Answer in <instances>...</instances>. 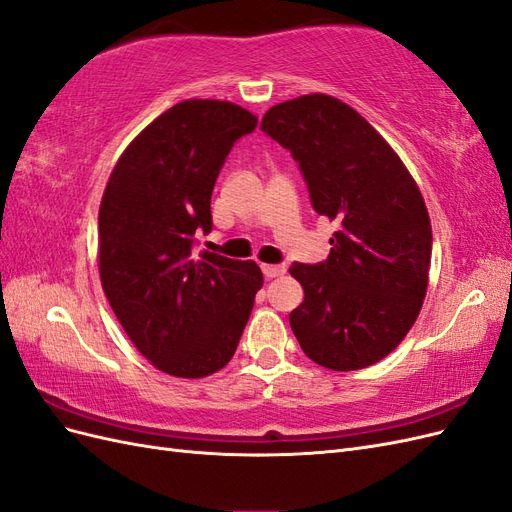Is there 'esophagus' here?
Instances as JSON below:
<instances>
[{
  "instance_id": "1",
  "label": "esophagus",
  "mask_w": 512,
  "mask_h": 512,
  "mask_svg": "<svg viewBox=\"0 0 512 512\" xmlns=\"http://www.w3.org/2000/svg\"><path fill=\"white\" fill-rule=\"evenodd\" d=\"M284 273L286 269L282 265H262V275H265L267 280H273V277H280Z\"/></svg>"
}]
</instances>
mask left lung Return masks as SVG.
Masks as SVG:
<instances>
[{"label": "left lung", "mask_w": 512, "mask_h": 512, "mask_svg": "<svg viewBox=\"0 0 512 512\" xmlns=\"http://www.w3.org/2000/svg\"><path fill=\"white\" fill-rule=\"evenodd\" d=\"M260 130L299 162L316 213L337 222L327 260L290 267L305 292L290 312L294 337L333 371L382 361L427 292L431 222L421 190L393 147L333 96L275 104Z\"/></svg>", "instance_id": "8db88e82"}]
</instances>
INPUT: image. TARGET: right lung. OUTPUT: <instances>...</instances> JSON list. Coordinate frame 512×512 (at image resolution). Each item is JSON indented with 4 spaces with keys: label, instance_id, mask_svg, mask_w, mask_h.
<instances>
[{
    "label": "right lung",
    "instance_id": "1",
    "mask_svg": "<svg viewBox=\"0 0 512 512\" xmlns=\"http://www.w3.org/2000/svg\"><path fill=\"white\" fill-rule=\"evenodd\" d=\"M256 115L224 100H183L117 160L100 203V280L123 331L153 367L205 378L237 350L262 288L254 260L194 252L211 232V192Z\"/></svg>",
    "mask_w": 512,
    "mask_h": 512
}]
</instances>
